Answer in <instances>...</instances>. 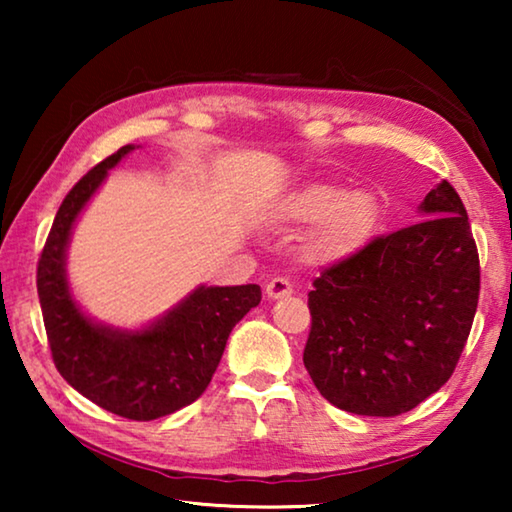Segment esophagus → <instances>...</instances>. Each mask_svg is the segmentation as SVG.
Instances as JSON below:
<instances>
[{
    "mask_svg": "<svg viewBox=\"0 0 512 512\" xmlns=\"http://www.w3.org/2000/svg\"><path fill=\"white\" fill-rule=\"evenodd\" d=\"M291 293H293L291 282L284 280V277H275V280L266 284V296L271 300H284V298H289Z\"/></svg>",
    "mask_w": 512,
    "mask_h": 512,
    "instance_id": "esophagus-1",
    "label": "esophagus"
}]
</instances>
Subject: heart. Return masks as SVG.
<instances>
[{
    "instance_id": "1",
    "label": "heart",
    "mask_w": 512,
    "mask_h": 512,
    "mask_svg": "<svg viewBox=\"0 0 512 512\" xmlns=\"http://www.w3.org/2000/svg\"><path fill=\"white\" fill-rule=\"evenodd\" d=\"M280 219L311 230L307 253L316 264L348 262L366 248L379 221L377 198L368 189H348L334 183H307L284 198Z\"/></svg>"
}]
</instances>
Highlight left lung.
<instances>
[{"mask_svg":"<svg viewBox=\"0 0 512 512\" xmlns=\"http://www.w3.org/2000/svg\"><path fill=\"white\" fill-rule=\"evenodd\" d=\"M420 221L325 268L309 291L305 368L339 409L393 418L452 377L479 302V253L456 189L440 183Z\"/></svg>","mask_w":512,"mask_h":512,"instance_id":"1","label":"left lung"}]
</instances>
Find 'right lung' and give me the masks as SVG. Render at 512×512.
Returning <instances> with one entry per match:
<instances>
[{
	"label": "right lung",
	"mask_w": 512,
	"mask_h": 512,
	"mask_svg": "<svg viewBox=\"0 0 512 512\" xmlns=\"http://www.w3.org/2000/svg\"><path fill=\"white\" fill-rule=\"evenodd\" d=\"M133 149L121 146L65 196L38 262V298L51 357L67 384L121 418L155 420L203 395L232 327L259 305L262 289L201 284L142 329L112 327L83 314L65 268L72 228L108 171Z\"/></svg>",
	"instance_id": "obj_1"
}]
</instances>
